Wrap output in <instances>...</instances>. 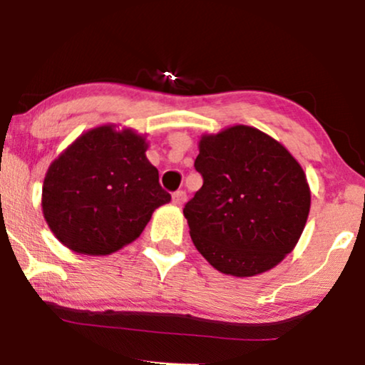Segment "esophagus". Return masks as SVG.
<instances>
[{"label": "esophagus", "instance_id": "1", "mask_svg": "<svg viewBox=\"0 0 365 365\" xmlns=\"http://www.w3.org/2000/svg\"><path fill=\"white\" fill-rule=\"evenodd\" d=\"M187 200V194L183 190H177L173 194V204L175 206H182V204H185Z\"/></svg>", "mask_w": 365, "mask_h": 365}]
</instances>
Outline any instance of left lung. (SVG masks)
<instances>
[{
  "label": "left lung",
  "mask_w": 365,
  "mask_h": 365,
  "mask_svg": "<svg viewBox=\"0 0 365 365\" xmlns=\"http://www.w3.org/2000/svg\"><path fill=\"white\" fill-rule=\"evenodd\" d=\"M202 187L183 207L200 254L225 274H261L297 245L311 209L302 166L267 133L235 125L202 135Z\"/></svg>",
  "instance_id": "8db88e82"
}]
</instances>
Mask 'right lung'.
Wrapping results in <instances>:
<instances>
[{
    "label": "right lung",
    "mask_w": 365,
    "mask_h": 365,
    "mask_svg": "<svg viewBox=\"0 0 365 365\" xmlns=\"http://www.w3.org/2000/svg\"><path fill=\"white\" fill-rule=\"evenodd\" d=\"M133 130L92 128L49 166L43 212L54 237L77 254L108 255L144 232L154 209L170 202Z\"/></svg>",
    "instance_id": "right-lung-1"
}]
</instances>
